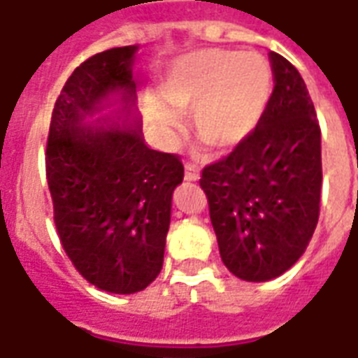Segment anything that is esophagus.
I'll return each instance as SVG.
<instances>
[{"label": "esophagus", "mask_w": 358, "mask_h": 358, "mask_svg": "<svg viewBox=\"0 0 358 358\" xmlns=\"http://www.w3.org/2000/svg\"><path fill=\"white\" fill-rule=\"evenodd\" d=\"M184 178H186L187 182H197V180L201 178V171L195 165H192V163H187V165L184 166Z\"/></svg>", "instance_id": "1"}]
</instances>
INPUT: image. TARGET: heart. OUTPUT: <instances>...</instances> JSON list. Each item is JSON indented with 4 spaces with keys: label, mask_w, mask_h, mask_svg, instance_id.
I'll use <instances>...</instances> for the list:
<instances>
[{
    "label": "heart",
    "mask_w": 358,
    "mask_h": 358,
    "mask_svg": "<svg viewBox=\"0 0 358 358\" xmlns=\"http://www.w3.org/2000/svg\"><path fill=\"white\" fill-rule=\"evenodd\" d=\"M271 85V66L258 52L203 49L171 66L161 94L175 112H193V131L206 145L229 150L260 123ZM145 112L165 131L178 127V115L157 98H145Z\"/></svg>",
    "instance_id": "obj_1"
}]
</instances>
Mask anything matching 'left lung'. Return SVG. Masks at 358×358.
<instances>
[{
	"label": "left lung",
	"mask_w": 358,
	"mask_h": 358,
	"mask_svg": "<svg viewBox=\"0 0 358 358\" xmlns=\"http://www.w3.org/2000/svg\"><path fill=\"white\" fill-rule=\"evenodd\" d=\"M269 58L275 87L260 123L199 180L222 262L252 282L279 277L306 252L322 184L320 127L306 83L287 58Z\"/></svg>",
	"instance_id": "8db88e82"
}]
</instances>
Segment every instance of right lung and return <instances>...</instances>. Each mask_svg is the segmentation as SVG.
Wrapping results in <instances>:
<instances>
[{"label":"right lung","instance_id":"1","mask_svg":"<svg viewBox=\"0 0 358 358\" xmlns=\"http://www.w3.org/2000/svg\"><path fill=\"white\" fill-rule=\"evenodd\" d=\"M136 49L113 47L73 70L55 102L45 155L60 243L85 279L112 294L140 292L157 279L172 192L184 180L178 155L144 144L138 119L85 123L113 92L131 113Z\"/></svg>","mask_w":358,"mask_h":358}]
</instances>
